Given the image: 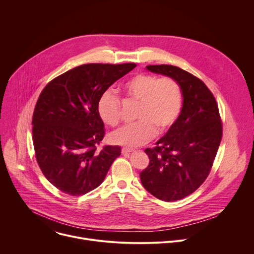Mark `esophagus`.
I'll return each instance as SVG.
<instances>
[{
	"mask_svg": "<svg viewBox=\"0 0 254 254\" xmlns=\"http://www.w3.org/2000/svg\"><path fill=\"white\" fill-rule=\"evenodd\" d=\"M132 152H133V150H131V149H127V148L122 149V154L123 155H128V154H130Z\"/></svg>",
	"mask_w": 254,
	"mask_h": 254,
	"instance_id": "obj_1",
	"label": "esophagus"
}]
</instances>
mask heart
<instances>
[{
  "label": "heart",
  "mask_w": 254,
  "mask_h": 254,
  "mask_svg": "<svg viewBox=\"0 0 254 254\" xmlns=\"http://www.w3.org/2000/svg\"><path fill=\"white\" fill-rule=\"evenodd\" d=\"M127 96L139 103L138 123L124 127L111 134L112 142L126 148H137L152 140L156 133L169 131L177 123L182 110V91L172 78L138 73L123 85ZM121 100L116 92L107 89L97 100V114L107 126L120 122Z\"/></svg>",
  "instance_id": "heart-1"
}]
</instances>
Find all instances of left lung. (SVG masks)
I'll return each mask as SVG.
<instances>
[{"instance_id": "obj_1", "label": "left lung", "mask_w": 254, "mask_h": 254, "mask_svg": "<svg viewBox=\"0 0 254 254\" xmlns=\"http://www.w3.org/2000/svg\"><path fill=\"white\" fill-rule=\"evenodd\" d=\"M146 68L174 79L183 95L176 125L154 149L144 150L150 163L139 174L148 192L173 202L192 194L208 177L221 141L222 125L213 94L199 78L173 65Z\"/></svg>"}]
</instances>
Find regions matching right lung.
Listing matches in <instances>:
<instances>
[{"label": "right lung", "instance_id": "right-lung-1", "mask_svg": "<svg viewBox=\"0 0 254 254\" xmlns=\"http://www.w3.org/2000/svg\"><path fill=\"white\" fill-rule=\"evenodd\" d=\"M134 63L84 64L68 70L42 90L32 120L33 143L39 167L65 194L84 195L97 188L121 147L96 150L104 135L97 100Z\"/></svg>", "mask_w": 254, "mask_h": 254}]
</instances>
